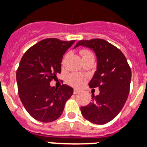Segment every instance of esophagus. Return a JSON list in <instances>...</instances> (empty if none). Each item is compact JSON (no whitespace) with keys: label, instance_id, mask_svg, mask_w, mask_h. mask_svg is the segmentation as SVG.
<instances>
[{"label":"esophagus","instance_id":"34e87169","mask_svg":"<svg viewBox=\"0 0 147 147\" xmlns=\"http://www.w3.org/2000/svg\"><path fill=\"white\" fill-rule=\"evenodd\" d=\"M80 92V90L79 89H74V94H77V93H79Z\"/></svg>","mask_w":147,"mask_h":147}]
</instances>
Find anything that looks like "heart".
<instances>
[{
	"label": "heart",
	"mask_w": 147,
	"mask_h": 147,
	"mask_svg": "<svg viewBox=\"0 0 147 147\" xmlns=\"http://www.w3.org/2000/svg\"><path fill=\"white\" fill-rule=\"evenodd\" d=\"M82 57H86L89 55H93L90 52L87 51H82L81 52ZM84 77L82 76V75L78 73H72L70 74L68 76V82L69 84H71L73 86H79L84 82Z\"/></svg>",
	"instance_id": "b5f03b06"
}]
</instances>
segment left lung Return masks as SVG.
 <instances>
[{
  "instance_id": "1",
  "label": "left lung",
  "mask_w": 147,
  "mask_h": 147,
  "mask_svg": "<svg viewBox=\"0 0 147 147\" xmlns=\"http://www.w3.org/2000/svg\"><path fill=\"white\" fill-rule=\"evenodd\" d=\"M79 46L95 53L96 71L89 86L98 87L100 90L98 95L92 94V102L81 107V113L90 122L104 125L114 119L125 104L130 89L131 68L122 52L106 40H80L74 48Z\"/></svg>"
}]
</instances>
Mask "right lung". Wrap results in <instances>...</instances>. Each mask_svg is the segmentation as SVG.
<instances>
[{
	"label": "right lung",
	"mask_w": 147,
	"mask_h": 147,
	"mask_svg": "<svg viewBox=\"0 0 147 147\" xmlns=\"http://www.w3.org/2000/svg\"><path fill=\"white\" fill-rule=\"evenodd\" d=\"M75 40L45 39L27 51L16 72L18 95L27 112L42 122L54 121L62 115L73 89L66 85L51 86L50 82L61 71V61Z\"/></svg>",
	"instance_id": "1"
}]
</instances>
